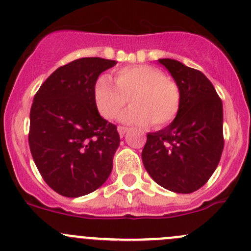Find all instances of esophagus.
Returning a JSON list of instances; mask_svg holds the SVG:
<instances>
[{
	"label": "esophagus",
	"mask_w": 251,
	"mask_h": 251,
	"mask_svg": "<svg viewBox=\"0 0 251 251\" xmlns=\"http://www.w3.org/2000/svg\"><path fill=\"white\" fill-rule=\"evenodd\" d=\"M127 130H128V128L125 127V126H119V127H118V132H119V135L121 136V137H123V136L125 135L126 132H127Z\"/></svg>",
	"instance_id": "obj_1"
}]
</instances>
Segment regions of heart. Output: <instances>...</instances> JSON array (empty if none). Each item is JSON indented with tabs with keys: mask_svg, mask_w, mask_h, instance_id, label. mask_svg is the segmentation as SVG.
I'll return each mask as SVG.
<instances>
[{
	"mask_svg": "<svg viewBox=\"0 0 251 251\" xmlns=\"http://www.w3.org/2000/svg\"><path fill=\"white\" fill-rule=\"evenodd\" d=\"M114 85L108 76H100L93 86V102L100 116L118 118L127 104L132 107L121 121L133 125L160 127L176 118L181 108V90L173 78L151 65H128L114 74Z\"/></svg>",
	"mask_w": 251,
	"mask_h": 251,
	"instance_id": "heart-1",
	"label": "heart"
}]
</instances>
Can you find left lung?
Returning <instances> with one entry per match:
<instances>
[{
	"label": "left lung",
	"mask_w": 251,
	"mask_h": 251,
	"mask_svg": "<svg viewBox=\"0 0 251 251\" xmlns=\"http://www.w3.org/2000/svg\"><path fill=\"white\" fill-rule=\"evenodd\" d=\"M181 90V108L168 127L148 133L142 151L147 173L164 188L192 193L216 170L224 151L222 100L201 72L159 59Z\"/></svg>",
	"instance_id": "obj_1"
}]
</instances>
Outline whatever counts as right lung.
Segmentation results:
<instances>
[{
	"label": "right lung",
	"instance_id": "add662e5",
	"mask_svg": "<svg viewBox=\"0 0 251 251\" xmlns=\"http://www.w3.org/2000/svg\"><path fill=\"white\" fill-rule=\"evenodd\" d=\"M115 64L98 57L73 60L52 73L35 95L30 151L42 178L60 196H86L111 173L120 137L96 109L93 86Z\"/></svg>",
	"mask_w": 251,
	"mask_h": 251
}]
</instances>
